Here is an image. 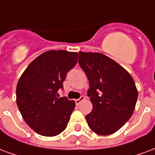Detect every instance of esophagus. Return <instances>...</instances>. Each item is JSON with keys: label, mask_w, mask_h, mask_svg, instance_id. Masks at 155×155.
<instances>
[{"label": "esophagus", "mask_w": 155, "mask_h": 155, "mask_svg": "<svg viewBox=\"0 0 155 155\" xmlns=\"http://www.w3.org/2000/svg\"><path fill=\"white\" fill-rule=\"evenodd\" d=\"M84 95H81V97L79 98V99H76V100L74 101V102H75V104H76L78 105V104L81 103V101H84Z\"/></svg>", "instance_id": "obj_1"}]
</instances>
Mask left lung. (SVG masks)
<instances>
[{
    "label": "left lung",
    "instance_id": "1",
    "mask_svg": "<svg viewBox=\"0 0 155 155\" xmlns=\"http://www.w3.org/2000/svg\"><path fill=\"white\" fill-rule=\"evenodd\" d=\"M79 64L89 80L93 109L85 116L91 130L100 135L116 132L130 120L137 98L135 83L129 72L101 53H79Z\"/></svg>",
    "mask_w": 155,
    "mask_h": 155
}]
</instances>
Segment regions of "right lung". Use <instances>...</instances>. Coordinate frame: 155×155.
Listing matches in <instances>:
<instances>
[{
    "mask_svg": "<svg viewBox=\"0 0 155 155\" xmlns=\"http://www.w3.org/2000/svg\"><path fill=\"white\" fill-rule=\"evenodd\" d=\"M77 52L49 51L26 68L16 86V104L25 123L43 136L65 130L75 107L74 101L59 97L66 74L76 64Z\"/></svg>",
    "mask_w": 155,
    "mask_h": 155,
    "instance_id": "1",
    "label": "right lung"
}]
</instances>
